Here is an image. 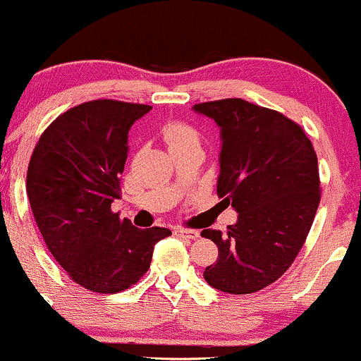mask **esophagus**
I'll use <instances>...</instances> for the list:
<instances>
[{"mask_svg":"<svg viewBox=\"0 0 361 361\" xmlns=\"http://www.w3.org/2000/svg\"><path fill=\"white\" fill-rule=\"evenodd\" d=\"M173 233L176 236H181V238H188V240H195L200 236L198 230H186V228H181V226L173 228Z\"/></svg>","mask_w":361,"mask_h":361,"instance_id":"1","label":"esophagus"}]
</instances>
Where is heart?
<instances>
[{"mask_svg": "<svg viewBox=\"0 0 361 361\" xmlns=\"http://www.w3.org/2000/svg\"><path fill=\"white\" fill-rule=\"evenodd\" d=\"M165 140L170 145V148L178 147V145L191 143V141H198V133L193 128L183 123H171L165 128Z\"/></svg>", "mask_w": 361, "mask_h": 361, "instance_id": "b5f03b06", "label": "heart"}]
</instances>
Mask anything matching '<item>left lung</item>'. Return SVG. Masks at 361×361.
Wrapping results in <instances>:
<instances>
[{
    "instance_id": "left-lung-1",
    "label": "left lung",
    "mask_w": 361,
    "mask_h": 361,
    "mask_svg": "<svg viewBox=\"0 0 361 361\" xmlns=\"http://www.w3.org/2000/svg\"><path fill=\"white\" fill-rule=\"evenodd\" d=\"M193 111L220 128L216 191L238 213L225 235L202 231L218 246L203 276L225 293H255L288 270L307 240L320 203L317 153L302 126L241 98L200 103Z\"/></svg>"
}]
</instances>
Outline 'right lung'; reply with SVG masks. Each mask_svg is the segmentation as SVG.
I'll list each match as a JSON object with an SVG mask.
<instances>
[{
    "instance_id": "1",
    "label": "right lung",
    "mask_w": 361,
    "mask_h": 361,
    "mask_svg": "<svg viewBox=\"0 0 361 361\" xmlns=\"http://www.w3.org/2000/svg\"><path fill=\"white\" fill-rule=\"evenodd\" d=\"M148 104L94 99L68 109L41 135L31 154L26 193L44 243L78 285L118 293L135 285L152 263L168 228L141 230L120 220L128 131Z\"/></svg>"
}]
</instances>
